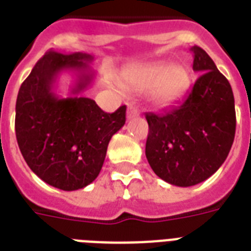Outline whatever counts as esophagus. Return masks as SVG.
<instances>
[{
  "label": "esophagus",
  "instance_id": "esophagus-1",
  "mask_svg": "<svg viewBox=\"0 0 251 251\" xmlns=\"http://www.w3.org/2000/svg\"><path fill=\"white\" fill-rule=\"evenodd\" d=\"M139 113H141V112H139V109H138L137 106H134V105H130L129 108H127V118H135V117H138V116H139Z\"/></svg>",
  "mask_w": 251,
  "mask_h": 251
}]
</instances>
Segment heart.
Listing matches in <instances>:
<instances>
[{"mask_svg": "<svg viewBox=\"0 0 251 251\" xmlns=\"http://www.w3.org/2000/svg\"><path fill=\"white\" fill-rule=\"evenodd\" d=\"M190 84V73L183 65L153 64L126 74V88L134 94H150L157 104L177 101Z\"/></svg>", "mask_w": 251, "mask_h": 251, "instance_id": "b5f03b06", "label": "heart"}]
</instances>
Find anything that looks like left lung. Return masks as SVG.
Returning <instances> with one entry per match:
<instances>
[{
    "label": "left lung",
    "mask_w": 251,
    "mask_h": 251,
    "mask_svg": "<svg viewBox=\"0 0 251 251\" xmlns=\"http://www.w3.org/2000/svg\"><path fill=\"white\" fill-rule=\"evenodd\" d=\"M193 90L163 113H146V157L152 171L176 186H194L226 161L236 133L232 87L211 57L194 45Z\"/></svg>",
    "instance_id": "1"
}]
</instances>
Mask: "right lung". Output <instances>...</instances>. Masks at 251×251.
<instances>
[{
  "label": "right lung",
  "mask_w": 251,
  "mask_h": 251,
  "mask_svg": "<svg viewBox=\"0 0 251 251\" xmlns=\"http://www.w3.org/2000/svg\"><path fill=\"white\" fill-rule=\"evenodd\" d=\"M87 53L49 50L22 83L15 105V134L31 171L50 186L65 191L90 185L99 176L110 138L126 121V106L105 113L92 99L80 96L94 73ZM65 70L77 73L70 98L54 92Z\"/></svg>",
  "instance_id": "obj_1"
}]
</instances>
